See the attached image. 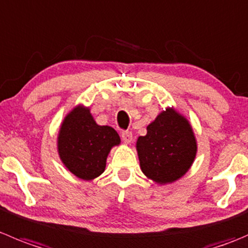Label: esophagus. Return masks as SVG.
Wrapping results in <instances>:
<instances>
[{"mask_svg": "<svg viewBox=\"0 0 248 248\" xmlns=\"http://www.w3.org/2000/svg\"><path fill=\"white\" fill-rule=\"evenodd\" d=\"M121 138H122V140H124V144H129L132 141V139H133V136H132V132L124 131L121 133Z\"/></svg>", "mask_w": 248, "mask_h": 248, "instance_id": "obj_1", "label": "esophagus"}]
</instances>
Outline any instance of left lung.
I'll return each mask as SVG.
<instances>
[{"label":"left lung","mask_w":248,"mask_h":248,"mask_svg":"<svg viewBox=\"0 0 248 248\" xmlns=\"http://www.w3.org/2000/svg\"><path fill=\"white\" fill-rule=\"evenodd\" d=\"M140 170L157 184L182 178L195 160L198 143L190 122L174 108H167L137 139Z\"/></svg>","instance_id":"left-lung-1"}]
</instances>
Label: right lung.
Segmentation results:
<instances>
[{
	"label": "right lung",
	"instance_id": "add662e5",
	"mask_svg": "<svg viewBox=\"0 0 248 248\" xmlns=\"http://www.w3.org/2000/svg\"><path fill=\"white\" fill-rule=\"evenodd\" d=\"M121 143L112 127L99 126L90 108L78 105L64 117L58 133V154L66 168L83 180L105 170L110 150Z\"/></svg>",
	"mask_w": 248,
	"mask_h": 248
}]
</instances>
